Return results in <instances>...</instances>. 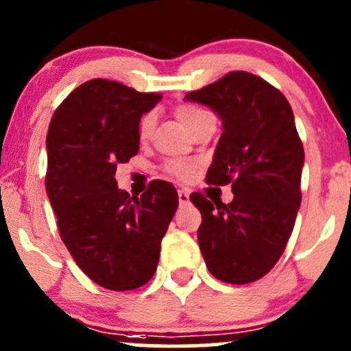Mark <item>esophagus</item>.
I'll return each instance as SVG.
<instances>
[{
	"label": "esophagus",
	"mask_w": 351,
	"mask_h": 351,
	"mask_svg": "<svg viewBox=\"0 0 351 351\" xmlns=\"http://www.w3.org/2000/svg\"><path fill=\"white\" fill-rule=\"evenodd\" d=\"M177 195H179L180 206H184V204H189V192L187 191L180 189V191H177Z\"/></svg>",
	"instance_id": "34e87169"
}]
</instances>
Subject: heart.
Instances as JSON below:
<instances>
[{
    "mask_svg": "<svg viewBox=\"0 0 351 351\" xmlns=\"http://www.w3.org/2000/svg\"><path fill=\"white\" fill-rule=\"evenodd\" d=\"M176 117L189 132H192L202 121H206L207 117H210V114L204 109L197 108L192 104H180L176 108ZM152 128H154V116L152 114H145L143 116L139 123V139L147 141L151 137ZM165 172H169L172 177L179 180H189L192 177V171H194V165L186 162V160H169L164 165Z\"/></svg>",
    "mask_w": 351,
    "mask_h": 351,
    "instance_id": "obj_1",
    "label": "heart"
}]
</instances>
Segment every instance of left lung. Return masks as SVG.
Instances as JSON below:
<instances>
[{"instance_id": "obj_1", "label": "left lung", "mask_w": 351, "mask_h": 351, "mask_svg": "<svg viewBox=\"0 0 351 351\" xmlns=\"http://www.w3.org/2000/svg\"><path fill=\"white\" fill-rule=\"evenodd\" d=\"M186 101L208 106L222 134L207 184H232L234 200L191 195L202 214L197 230L208 271L243 285L262 278L282 257L302 202L305 154L293 111L277 88L245 71H232Z\"/></svg>"}]
</instances>
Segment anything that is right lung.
I'll list each match as a JSON object with an SVG mask.
<instances>
[{"mask_svg":"<svg viewBox=\"0 0 351 351\" xmlns=\"http://www.w3.org/2000/svg\"><path fill=\"white\" fill-rule=\"evenodd\" d=\"M162 94L90 80L59 104L46 147V192L59 235L97 285L124 292L147 283L179 197L152 180L141 197L117 189L116 169L139 152V123Z\"/></svg>","mask_w":351,"mask_h":351,"instance_id":"obj_1","label":"right lung"}]
</instances>
